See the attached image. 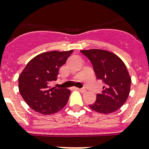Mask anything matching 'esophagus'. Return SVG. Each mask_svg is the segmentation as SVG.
<instances>
[{
	"label": "esophagus",
	"instance_id": "34e87169",
	"mask_svg": "<svg viewBox=\"0 0 149 149\" xmlns=\"http://www.w3.org/2000/svg\"><path fill=\"white\" fill-rule=\"evenodd\" d=\"M77 90L79 91L82 92V93H84V92L86 91V89L85 88H77Z\"/></svg>",
	"mask_w": 149,
	"mask_h": 149
}]
</instances>
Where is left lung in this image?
Wrapping results in <instances>:
<instances>
[{
	"label": "left lung",
	"instance_id": "left-lung-1",
	"mask_svg": "<svg viewBox=\"0 0 149 149\" xmlns=\"http://www.w3.org/2000/svg\"><path fill=\"white\" fill-rule=\"evenodd\" d=\"M91 62L97 78L104 86L97 94L92 110L100 113H111L120 109L126 101L130 91L131 78L123 61L115 54L102 49L81 50Z\"/></svg>",
	"mask_w": 149,
	"mask_h": 149
}]
</instances>
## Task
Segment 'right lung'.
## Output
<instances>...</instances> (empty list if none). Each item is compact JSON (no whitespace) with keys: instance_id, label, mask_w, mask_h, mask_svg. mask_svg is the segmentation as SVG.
I'll use <instances>...</instances> for the list:
<instances>
[{"instance_id":"right-lung-1","label":"right lung","mask_w":149,"mask_h":149,"mask_svg":"<svg viewBox=\"0 0 149 149\" xmlns=\"http://www.w3.org/2000/svg\"><path fill=\"white\" fill-rule=\"evenodd\" d=\"M73 52H43L28 62L19 76V91L29 107L39 113L49 115L59 111L68 101L71 91L66 88H49L58 78L59 68Z\"/></svg>"}]
</instances>
